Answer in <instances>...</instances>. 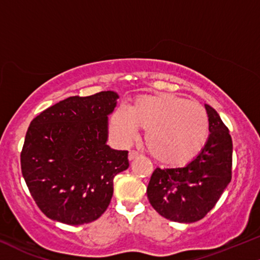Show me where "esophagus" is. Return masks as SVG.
Here are the masks:
<instances>
[{
    "label": "esophagus",
    "instance_id": "obj_1",
    "mask_svg": "<svg viewBox=\"0 0 260 260\" xmlns=\"http://www.w3.org/2000/svg\"><path fill=\"white\" fill-rule=\"evenodd\" d=\"M139 156H140V153L137 152V151H129V153H128V159L133 160V159L138 158Z\"/></svg>",
    "mask_w": 260,
    "mask_h": 260
}]
</instances>
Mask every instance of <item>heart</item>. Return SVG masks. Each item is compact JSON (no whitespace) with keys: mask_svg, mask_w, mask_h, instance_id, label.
I'll use <instances>...</instances> for the list:
<instances>
[{"mask_svg":"<svg viewBox=\"0 0 260 260\" xmlns=\"http://www.w3.org/2000/svg\"><path fill=\"white\" fill-rule=\"evenodd\" d=\"M111 133L128 144L140 128H146L145 143L152 157L170 167L188 163L205 146L209 116L194 102L170 93L137 98L110 116Z\"/></svg>","mask_w":260,"mask_h":260,"instance_id":"1","label":"heart"}]
</instances>
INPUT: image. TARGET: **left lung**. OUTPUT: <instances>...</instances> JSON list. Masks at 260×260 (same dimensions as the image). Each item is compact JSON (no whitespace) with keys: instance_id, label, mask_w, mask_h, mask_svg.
<instances>
[{"instance_id":"obj_1","label":"left lung","mask_w":260,"mask_h":260,"mask_svg":"<svg viewBox=\"0 0 260 260\" xmlns=\"http://www.w3.org/2000/svg\"><path fill=\"white\" fill-rule=\"evenodd\" d=\"M209 138L203 150L185 167L157 168L146 193L164 218L193 223L211 210L232 180L233 143L217 111L205 104Z\"/></svg>"}]
</instances>
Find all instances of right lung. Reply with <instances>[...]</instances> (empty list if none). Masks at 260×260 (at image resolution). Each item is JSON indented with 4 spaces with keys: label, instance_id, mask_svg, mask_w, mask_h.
<instances>
[{
    "label": "right lung",
    "instance_id": "right-lung-1",
    "mask_svg": "<svg viewBox=\"0 0 260 260\" xmlns=\"http://www.w3.org/2000/svg\"><path fill=\"white\" fill-rule=\"evenodd\" d=\"M114 91L73 96L42 111L29 123L21 172L47 217L70 225L100 218L113 197L114 177L129 167L128 151L108 145Z\"/></svg>",
    "mask_w": 260,
    "mask_h": 260
}]
</instances>
